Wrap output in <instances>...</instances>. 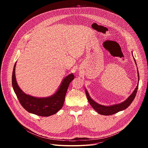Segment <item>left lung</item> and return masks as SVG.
Masks as SVG:
<instances>
[{"label":"left lung","instance_id":"1","mask_svg":"<svg viewBox=\"0 0 148 148\" xmlns=\"http://www.w3.org/2000/svg\"><path fill=\"white\" fill-rule=\"evenodd\" d=\"M134 61L135 62V64H136V62L135 58H134ZM138 82H139V75L138 70ZM138 89V86L134 90V92L132 93V94L125 101H124L123 102H122L120 103L115 104L113 105H111V106H105V105H102L99 103H97L92 99H91V98L89 95V94L87 92V90L86 89L85 90H86V95H87V97L89 103L91 105V107L98 114L103 115H113V114H116L121 111H123V110L127 108L131 104V103L132 102L134 99H135Z\"/></svg>","mask_w":148,"mask_h":148}]
</instances>
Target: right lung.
Listing matches in <instances>:
<instances>
[{
  "label": "right lung",
  "instance_id": "1",
  "mask_svg": "<svg viewBox=\"0 0 148 148\" xmlns=\"http://www.w3.org/2000/svg\"><path fill=\"white\" fill-rule=\"evenodd\" d=\"M12 74V86L14 91L22 106L29 112L41 116H49L57 113L64 104L65 97L70 83L74 78L70 74L63 79L58 90L51 96L38 98L25 94L17 85L15 76V67Z\"/></svg>",
  "mask_w": 148,
  "mask_h": 148
}]
</instances>
